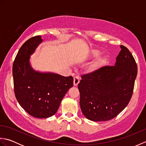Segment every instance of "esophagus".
I'll return each instance as SVG.
<instances>
[{
  "label": "esophagus",
  "instance_id": "34e87169",
  "mask_svg": "<svg viewBox=\"0 0 146 146\" xmlns=\"http://www.w3.org/2000/svg\"><path fill=\"white\" fill-rule=\"evenodd\" d=\"M80 77L79 76H76L74 77V81H73V85H74V86H77V85H78V84L79 82H80Z\"/></svg>",
  "mask_w": 146,
  "mask_h": 146
}]
</instances>
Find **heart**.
<instances>
[{"instance_id":"obj_1","label":"heart","mask_w":146,"mask_h":146,"mask_svg":"<svg viewBox=\"0 0 146 146\" xmlns=\"http://www.w3.org/2000/svg\"><path fill=\"white\" fill-rule=\"evenodd\" d=\"M99 55H100V52H99L98 51H94L92 52V56H94V57H97ZM104 62H105V61L104 60H99L97 63L94 65V69H97V68H98V67H100L101 65H102L104 63Z\"/></svg>"}]
</instances>
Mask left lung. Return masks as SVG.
Here are the masks:
<instances>
[{"label":"left lung","instance_id":"left-lung-1","mask_svg":"<svg viewBox=\"0 0 146 146\" xmlns=\"http://www.w3.org/2000/svg\"><path fill=\"white\" fill-rule=\"evenodd\" d=\"M115 66H105L81 76L80 105L88 119H113L126 107L133 94L137 66L131 52L120 45Z\"/></svg>","mask_w":146,"mask_h":146}]
</instances>
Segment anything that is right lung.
<instances>
[{
    "mask_svg": "<svg viewBox=\"0 0 146 146\" xmlns=\"http://www.w3.org/2000/svg\"><path fill=\"white\" fill-rule=\"evenodd\" d=\"M42 41L36 36L24 43L12 66L14 94L24 110L36 118H48L56 113L62 99L73 85L71 76L41 73L29 64L30 55Z\"/></svg>",
    "mask_w": 146,
    "mask_h": 146,
    "instance_id": "add662e5",
    "label": "right lung"
}]
</instances>
